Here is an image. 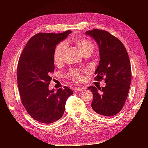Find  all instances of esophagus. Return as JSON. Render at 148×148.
Returning a JSON list of instances; mask_svg holds the SVG:
<instances>
[{
    "label": "esophagus",
    "mask_w": 148,
    "mask_h": 148,
    "mask_svg": "<svg viewBox=\"0 0 148 148\" xmlns=\"http://www.w3.org/2000/svg\"><path fill=\"white\" fill-rule=\"evenodd\" d=\"M84 89V88L83 87H78V88H76L75 89V92H77V91H83V89Z\"/></svg>",
    "instance_id": "esophagus-1"
}]
</instances>
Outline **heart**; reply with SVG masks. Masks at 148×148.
I'll return each mask as SVG.
<instances>
[{"instance_id": "1", "label": "heart", "mask_w": 148, "mask_h": 148, "mask_svg": "<svg viewBox=\"0 0 148 148\" xmlns=\"http://www.w3.org/2000/svg\"><path fill=\"white\" fill-rule=\"evenodd\" d=\"M75 44L83 54L88 52H92L94 50V44L87 39H78L75 41ZM66 48V44L65 42H62L56 46L53 52V60L56 65H60L63 62ZM66 77L77 82H82L83 79L82 71L78 69L70 70L66 73Z\"/></svg>"}]
</instances>
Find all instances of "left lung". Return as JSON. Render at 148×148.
<instances>
[{
    "label": "left lung",
    "mask_w": 148,
    "mask_h": 148,
    "mask_svg": "<svg viewBox=\"0 0 148 148\" xmlns=\"http://www.w3.org/2000/svg\"><path fill=\"white\" fill-rule=\"evenodd\" d=\"M85 33L95 39L99 46L100 60L95 79H104L106 83L105 87H88L93 95L91 107L100 115L114 116L122 109L130 86L132 71L128 52L122 42L108 31L94 29Z\"/></svg>",
    "instance_id": "1"
}]
</instances>
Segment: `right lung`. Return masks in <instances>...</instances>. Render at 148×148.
Segmentation results:
<instances>
[{
	"mask_svg": "<svg viewBox=\"0 0 148 148\" xmlns=\"http://www.w3.org/2000/svg\"><path fill=\"white\" fill-rule=\"evenodd\" d=\"M71 31L54 34L40 33L26 44L17 67V83L22 104L33 119L51 123L63 116L66 101L73 94L69 87L49 90L54 71L53 52L57 44Z\"/></svg>",
	"mask_w": 148,
	"mask_h": 148,
	"instance_id": "right-lung-1",
	"label": "right lung"
}]
</instances>
